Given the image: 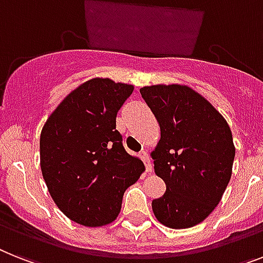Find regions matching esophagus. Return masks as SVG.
Masks as SVG:
<instances>
[{"label":"esophagus","instance_id":"34e87169","mask_svg":"<svg viewBox=\"0 0 263 263\" xmlns=\"http://www.w3.org/2000/svg\"><path fill=\"white\" fill-rule=\"evenodd\" d=\"M140 157L142 158V161H144L146 172H152V164H151V158H149V155H147L146 152H141Z\"/></svg>","mask_w":263,"mask_h":263}]
</instances>
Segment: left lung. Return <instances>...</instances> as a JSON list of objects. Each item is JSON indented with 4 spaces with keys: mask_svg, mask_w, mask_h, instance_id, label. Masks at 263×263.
Listing matches in <instances>:
<instances>
[{
    "mask_svg": "<svg viewBox=\"0 0 263 263\" xmlns=\"http://www.w3.org/2000/svg\"><path fill=\"white\" fill-rule=\"evenodd\" d=\"M140 92L161 130L152 158L166 191L152 201L155 216L171 229L194 227L214 211L231 179L235 146L229 123L188 86L157 84Z\"/></svg>",
    "mask_w": 263,
    "mask_h": 263,
    "instance_id": "left-lung-1",
    "label": "left lung"
}]
</instances>
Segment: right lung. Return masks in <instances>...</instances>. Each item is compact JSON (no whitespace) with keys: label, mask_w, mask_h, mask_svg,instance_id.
Masks as SVG:
<instances>
[{"label":"right lung","mask_w":263,"mask_h":263,"mask_svg":"<svg viewBox=\"0 0 263 263\" xmlns=\"http://www.w3.org/2000/svg\"><path fill=\"white\" fill-rule=\"evenodd\" d=\"M134 87L94 78L69 92L43 126L40 166L59 210L99 227L116 220L125 191L144 164L130 156L116 129L117 112Z\"/></svg>","instance_id":"right-lung-1"}]
</instances>
